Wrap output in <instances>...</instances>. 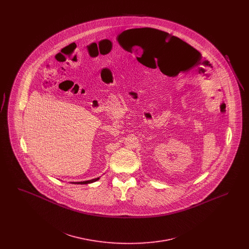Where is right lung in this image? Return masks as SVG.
<instances>
[{"instance_id":"1","label":"right lung","mask_w":249,"mask_h":249,"mask_svg":"<svg viewBox=\"0 0 249 249\" xmlns=\"http://www.w3.org/2000/svg\"><path fill=\"white\" fill-rule=\"evenodd\" d=\"M100 178H94V179H91V180H89V181H83V182H75L74 184H89V183H92V182H95V181H97V180H99Z\"/></svg>"}]
</instances>
